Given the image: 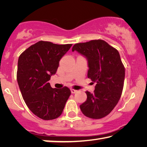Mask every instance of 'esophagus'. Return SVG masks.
<instances>
[{
  "mask_svg": "<svg viewBox=\"0 0 147 147\" xmlns=\"http://www.w3.org/2000/svg\"><path fill=\"white\" fill-rule=\"evenodd\" d=\"M71 91L72 93H77V92H78V91L75 90V89H71Z\"/></svg>",
  "mask_w": 147,
  "mask_h": 147,
  "instance_id": "1",
  "label": "esophagus"
}]
</instances>
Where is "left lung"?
Here are the masks:
<instances>
[{
  "label": "left lung",
  "mask_w": 147,
  "mask_h": 147,
  "mask_svg": "<svg viewBox=\"0 0 147 147\" xmlns=\"http://www.w3.org/2000/svg\"><path fill=\"white\" fill-rule=\"evenodd\" d=\"M76 51L88 60V77L96 82L93 93L86 91L87 100L80 106L89 118L108 115L118 103L123 91L125 69L118 51L101 39L76 43Z\"/></svg>",
  "instance_id": "left-lung-1"
}]
</instances>
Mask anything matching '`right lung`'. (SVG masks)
Instances as JSON below:
<instances>
[{
	"label": "right lung",
	"instance_id": "right-lung-1",
	"mask_svg": "<svg viewBox=\"0 0 147 147\" xmlns=\"http://www.w3.org/2000/svg\"><path fill=\"white\" fill-rule=\"evenodd\" d=\"M71 46L40 41L19 58L17 79L23 98L30 110L43 120L60 116L71 94L67 87L52 88L48 81L56 74L59 61Z\"/></svg>",
	"mask_w": 147,
	"mask_h": 147
}]
</instances>
